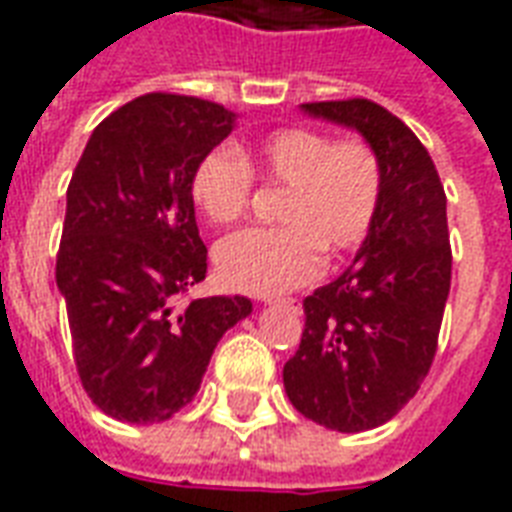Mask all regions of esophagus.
<instances>
[{"mask_svg": "<svg viewBox=\"0 0 512 512\" xmlns=\"http://www.w3.org/2000/svg\"><path fill=\"white\" fill-rule=\"evenodd\" d=\"M268 304H274V306H287V309H298V301L295 298H268Z\"/></svg>", "mask_w": 512, "mask_h": 512, "instance_id": "esophagus-1", "label": "esophagus"}]
</instances>
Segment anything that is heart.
I'll return each instance as SVG.
<instances>
[{
	"label": "heart",
	"mask_w": 512,
	"mask_h": 512,
	"mask_svg": "<svg viewBox=\"0 0 512 512\" xmlns=\"http://www.w3.org/2000/svg\"><path fill=\"white\" fill-rule=\"evenodd\" d=\"M285 187L279 227H252L217 246V271L233 290L276 295L312 282L323 256L363 244L377 217L382 170L361 138L333 140L320 130L285 127L244 146H217L192 170L189 195L208 222L244 217L255 179Z\"/></svg>",
	"instance_id": "b5f03b06"
}]
</instances>
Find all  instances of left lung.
<instances>
[{
  "label": "left lung",
  "mask_w": 512,
  "mask_h": 512,
  "mask_svg": "<svg viewBox=\"0 0 512 512\" xmlns=\"http://www.w3.org/2000/svg\"><path fill=\"white\" fill-rule=\"evenodd\" d=\"M301 111L361 132L380 160L377 217L352 266L306 295L301 344L285 363L287 399L331 431H369L418 393L450 293L448 200L426 146L372 100Z\"/></svg>",
  "instance_id": "left-lung-1"
}]
</instances>
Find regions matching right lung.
Masks as SVG:
<instances>
[{
  "label": "right lung",
  "mask_w": 512,
  "mask_h": 512,
  "mask_svg": "<svg viewBox=\"0 0 512 512\" xmlns=\"http://www.w3.org/2000/svg\"><path fill=\"white\" fill-rule=\"evenodd\" d=\"M236 124L217 102L143 94L97 124L67 187L56 287L83 391L124 423L195 399L214 347L252 314L244 295L179 306L206 279L192 170Z\"/></svg>",
  "instance_id": "1"
}]
</instances>
